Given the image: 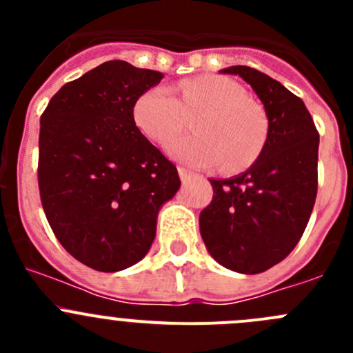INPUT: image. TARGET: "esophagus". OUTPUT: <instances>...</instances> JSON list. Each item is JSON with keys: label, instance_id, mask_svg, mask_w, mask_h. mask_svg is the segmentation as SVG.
Segmentation results:
<instances>
[{"label": "esophagus", "instance_id": "1", "mask_svg": "<svg viewBox=\"0 0 353 353\" xmlns=\"http://www.w3.org/2000/svg\"><path fill=\"white\" fill-rule=\"evenodd\" d=\"M177 172H179L181 181H183L184 184H186L191 177H194V172H191V170L186 169V167H177Z\"/></svg>", "mask_w": 353, "mask_h": 353}]
</instances>
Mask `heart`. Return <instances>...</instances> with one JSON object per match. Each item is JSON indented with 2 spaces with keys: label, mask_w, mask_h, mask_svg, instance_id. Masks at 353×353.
Returning <instances> with one entry per match:
<instances>
[{
  "label": "heart",
  "mask_w": 353,
  "mask_h": 353,
  "mask_svg": "<svg viewBox=\"0 0 353 353\" xmlns=\"http://www.w3.org/2000/svg\"><path fill=\"white\" fill-rule=\"evenodd\" d=\"M138 130L157 145L183 133L188 119L194 134L167 147L170 157L193 167L220 163L223 172H239L251 165L265 147L268 119L243 85L225 77L201 74L181 81L177 97L167 88L152 87L133 108Z\"/></svg>",
  "instance_id": "1"
}]
</instances>
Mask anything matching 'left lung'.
<instances>
[{
    "label": "left lung",
    "mask_w": 353,
    "mask_h": 353,
    "mask_svg": "<svg viewBox=\"0 0 353 353\" xmlns=\"http://www.w3.org/2000/svg\"><path fill=\"white\" fill-rule=\"evenodd\" d=\"M239 74L265 105L268 137L251 167L230 179H208L213 199L199 232L216 263L245 275L266 272L297 245L318 193L319 133L304 102L280 81L249 66Z\"/></svg>",
    "instance_id": "left-lung-1"
}]
</instances>
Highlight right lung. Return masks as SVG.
<instances>
[{"label":"right lung","instance_id":"right-lung-1","mask_svg":"<svg viewBox=\"0 0 353 353\" xmlns=\"http://www.w3.org/2000/svg\"><path fill=\"white\" fill-rule=\"evenodd\" d=\"M163 74L102 63L63 85L41 116L39 191L63 248L97 272L143 259L157 215L181 186L176 165L141 134L133 108Z\"/></svg>","mask_w":353,"mask_h":353}]
</instances>
